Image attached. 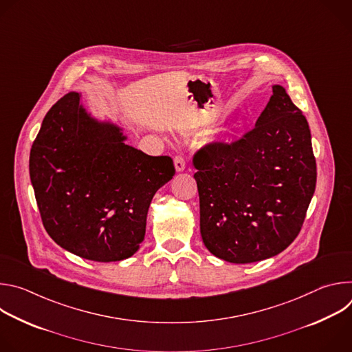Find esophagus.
Returning <instances> with one entry per match:
<instances>
[{"mask_svg":"<svg viewBox=\"0 0 352 352\" xmlns=\"http://www.w3.org/2000/svg\"><path fill=\"white\" fill-rule=\"evenodd\" d=\"M174 166H175L177 171H184L185 167H186V160L182 156H177L174 159Z\"/></svg>","mask_w":352,"mask_h":352,"instance_id":"34e87169","label":"esophagus"}]
</instances>
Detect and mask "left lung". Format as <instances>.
Segmentation results:
<instances>
[{
    "label": "left lung",
    "mask_w": 352,
    "mask_h": 352,
    "mask_svg": "<svg viewBox=\"0 0 352 352\" xmlns=\"http://www.w3.org/2000/svg\"><path fill=\"white\" fill-rule=\"evenodd\" d=\"M193 167L200 234L214 256L259 262L298 236L316 186V160L308 121L283 86H273L255 128L230 143H206Z\"/></svg>",
    "instance_id": "obj_1"
}]
</instances>
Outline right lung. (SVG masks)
Here are the masks:
<instances>
[{
  "label": "right lung",
  "instance_id": "obj_1",
  "mask_svg": "<svg viewBox=\"0 0 352 352\" xmlns=\"http://www.w3.org/2000/svg\"><path fill=\"white\" fill-rule=\"evenodd\" d=\"M69 91L50 109L32 144L29 173L43 226L83 259L132 256L150 202L175 174L170 156H147L121 129L94 121Z\"/></svg>",
  "mask_w": 352,
  "mask_h": 352
}]
</instances>
